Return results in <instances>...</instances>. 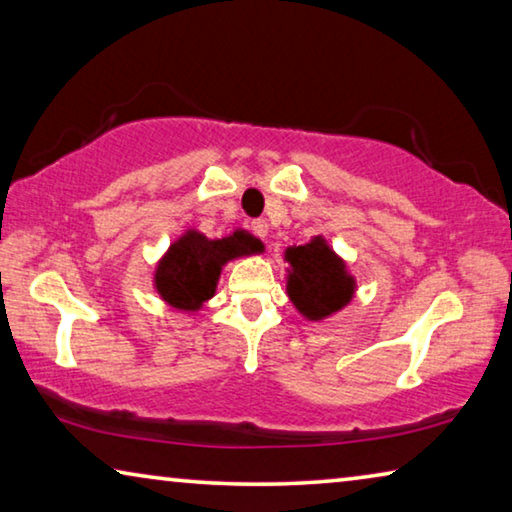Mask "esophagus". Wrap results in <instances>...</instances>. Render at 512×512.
<instances>
[{"label":"esophagus","mask_w":512,"mask_h":512,"mask_svg":"<svg viewBox=\"0 0 512 512\" xmlns=\"http://www.w3.org/2000/svg\"><path fill=\"white\" fill-rule=\"evenodd\" d=\"M250 228H253L257 237H266V232H268V225L264 219H255L253 223H250Z\"/></svg>","instance_id":"obj_1"}]
</instances>
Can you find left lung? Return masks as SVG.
<instances>
[{
	"label": "left lung",
	"instance_id": "left-lung-1",
	"mask_svg": "<svg viewBox=\"0 0 512 512\" xmlns=\"http://www.w3.org/2000/svg\"><path fill=\"white\" fill-rule=\"evenodd\" d=\"M287 262L293 268L289 298L307 318L320 320L350 302L354 293L352 277L345 275L343 262L320 237L305 246L289 248Z\"/></svg>",
	"mask_w": 512,
	"mask_h": 512
}]
</instances>
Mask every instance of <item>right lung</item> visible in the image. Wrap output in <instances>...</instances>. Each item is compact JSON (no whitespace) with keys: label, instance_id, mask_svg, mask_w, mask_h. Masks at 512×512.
I'll return each instance as SVG.
<instances>
[{"label":"right lung","instance_id":"obj_1","mask_svg":"<svg viewBox=\"0 0 512 512\" xmlns=\"http://www.w3.org/2000/svg\"><path fill=\"white\" fill-rule=\"evenodd\" d=\"M262 250V244L246 232H235L232 237L210 241L198 232H187L158 266L155 289L171 307L194 311L207 298L214 296L221 266L232 257Z\"/></svg>","mask_w":512,"mask_h":512}]
</instances>
